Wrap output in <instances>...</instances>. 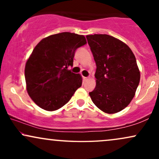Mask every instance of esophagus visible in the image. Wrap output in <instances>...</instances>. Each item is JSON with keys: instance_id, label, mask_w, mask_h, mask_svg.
I'll return each instance as SVG.
<instances>
[{"instance_id": "1", "label": "esophagus", "mask_w": 159, "mask_h": 159, "mask_svg": "<svg viewBox=\"0 0 159 159\" xmlns=\"http://www.w3.org/2000/svg\"><path fill=\"white\" fill-rule=\"evenodd\" d=\"M83 79H84V81H86L89 79V77H83Z\"/></svg>"}]
</instances>
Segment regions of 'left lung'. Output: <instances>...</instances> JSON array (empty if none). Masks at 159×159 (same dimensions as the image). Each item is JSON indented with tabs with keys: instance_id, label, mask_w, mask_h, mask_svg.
I'll use <instances>...</instances> for the list:
<instances>
[{
	"instance_id": "obj_1",
	"label": "left lung",
	"mask_w": 159,
	"mask_h": 159,
	"mask_svg": "<svg viewBox=\"0 0 159 159\" xmlns=\"http://www.w3.org/2000/svg\"><path fill=\"white\" fill-rule=\"evenodd\" d=\"M87 43L96 64V86L89 93L98 108L115 114L126 107L140 82V71L130 48L107 35H87Z\"/></svg>"
}]
</instances>
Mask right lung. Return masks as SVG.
I'll return each mask as SVG.
<instances>
[{"instance_id":"add662e5","label":"right lung","mask_w":159,"mask_h":159,"mask_svg":"<svg viewBox=\"0 0 159 159\" xmlns=\"http://www.w3.org/2000/svg\"><path fill=\"white\" fill-rule=\"evenodd\" d=\"M87 43L83 35L63 32L51 35L36 45L25 69L27 90L45 111L61 108L82 84V78L69 70L75 52Z\"/></svg>"}]
</instances>
